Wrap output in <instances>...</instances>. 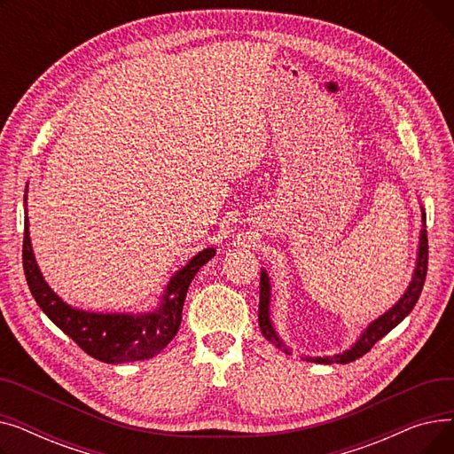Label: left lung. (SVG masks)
<instances>
[{"mask_svg":"<svg viewBox=\"0 0 454 454\" xmlns=\"http://www.w3.org/2000/svg\"><path fill=\"white\" fill-rule=\"evenodd\" d=\"M421 221H423V228L419 233V248H418V259H416V269H414V276L412 281L409 283L407 291L399 298V301L388 309L385 315H380L377 320H373L361 335V339L356 340L349 349H346L340 355H333V356H301L303 361L307 363H318V364H348L359 359L364 353H368L377 340L383 339L385 335L399 324L403 322V318L407 317L416 301L419 300L423 283L427 278V263H428V241H427V230H425V211L421 213ZM261 287H259V329L263 333V337L272 342L276 348H279L281 351H285L287 355H291V348L285 346V342L278 337V333L272 325L270 320V279L267 270H261Z\"/></svg>","mask_w":454,"mask_h":454,"instance_id":"left-lung-1","label":"left lung"}]
</instances>
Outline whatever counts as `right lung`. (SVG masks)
I'll return each mask as SVG.
<instances>
[{
    "label": "right lung",
    "mask_w": 454,
    "mask_h": 454,
    "mask_svg": "<svg viewBox=\"0 0 454 454\" xmlns=\"http://www.w3.org/2000/svg\"><path fill=\"white\" fill-rule=\"evenodd\" d=\"M21 255L31 294L47 318L93 359L108 364H121L151 359L175 339L182 322V309L189 285L200 267L215 255V248H204L195 257H191L189 263L167 283L154 311L141 315L88 313L62 301L45 283L36 265L27 213Z\"/></svg>",
    "instance_id": "add662e5"
}]
</instances>
